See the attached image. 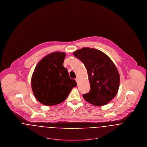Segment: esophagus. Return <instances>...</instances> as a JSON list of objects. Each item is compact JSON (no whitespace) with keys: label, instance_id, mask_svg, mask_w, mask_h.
Returning a JSON list of instances; mask_svg holds the SVG:
<instances>
[{"label":"esophagus","instance_id":"34e87169","mask_svg":"<svg viewBox=\"0 0 147 147\" xmlns=\"http://www.w3.org/2000/svg\"><path fill=\"white\" fill-rule=\"evenodd\" d=\"M75 80H76V81L77 82V83H78V80H79V79H78V78H76V79H75Z\"/></svg>","mask_w":147,"mask_h":147}]
</instances>
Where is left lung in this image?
I'll return each instance as SVG.
<instances>
[{
	"label": "left lung",
	"mask_w": 147,
	"mask_h": 147,
	"mask_svg": "<svg viewBox=\"0 0 147 147\" xmlns=\"http://www.w3.org/2000/svg\"><path fill=\"white\" fill-rule=\"evenodd\" d=\"M86 68L90 91L83 95L89 103L101 106L108 103L117 94L120 77L115 64L103 52L88 47L73 52Z\"/></svg>",
	"instance_id": "left-lung-1"
}]
</instances>
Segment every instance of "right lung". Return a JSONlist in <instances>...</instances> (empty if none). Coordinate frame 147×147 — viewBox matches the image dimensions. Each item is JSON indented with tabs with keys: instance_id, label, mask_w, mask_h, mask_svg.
<instances>
[{
	"instance_id": "1",
	"label": "right lung",
	"mask_w": 147,
	"mask_h": 147,
	"mask_svg": "<svg viewBox=\"0 0 147 147\" xmlns=\"http://www.w3.org/2000/svg\"><path fill=\"white\" fill-rule=\"evenodd\" d=\"M65 57L64 52H53L45 56L35 68L31 79L32 90L38 101L45 105L61 103L77 86L63 66Z\"/></svg>"
}]
</instances>
